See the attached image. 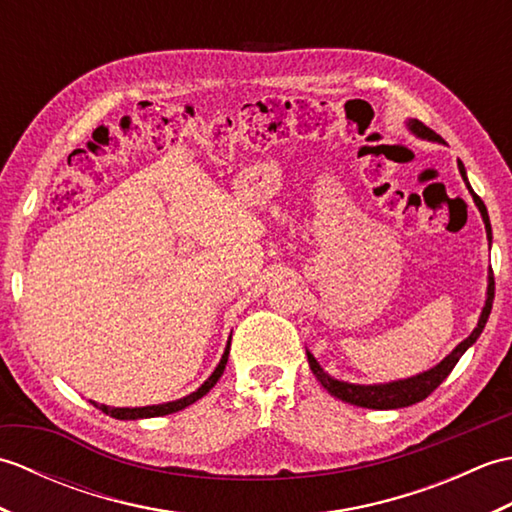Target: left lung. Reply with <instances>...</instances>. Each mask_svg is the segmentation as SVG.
Masks as SVG:
<instances>
[{
  "instance_id": "1",
  "label": "left lung",
  "mask_w": 512,
  "mask_h": 512,
  "mask_svg": "<svg viewBox=\"0 0 512 512\" xmlns=\"http://www.w3.org/2000/svg\"><path fill=\"white\" fill-rule=\"evenodd\" d=\"M409 127L418 136H422V138L442 140L436 132H433V129H429L427 125L420 123V121H411ZM458 167H460V173H462V178L466 182V187H469V191L473 193L469 180H466V171H464L462 162H458ZM473 200H475L477 209H480V213L484 217L486 235H488V239H491L493 233H491V222H488L486 206H484L480 195L473 193ZM493 299H495V277H493V270H491V275H488V299H486V306L482 310V317H480V321H477V328L471 332V336H466V339L458 347H455V350L447 358H444L440 365H436V367L429 369V372H424V374H418V376L407 378V380H398V383H389V385H350V383H341V380L330 378L328 374L323 372L321 365L314 361V356L308 352L310 369L314 372V376H317L319 383L325 389H328L334 398H339L343 402H350V405L365 407V409H400V407L416 405V402L424 400V398L431 394V391H436L440 387L442 380L451 374V369L455 365H458L460 356L477 341V336L482 334L484 325L488 321V314H491Z\"/></svg>"
}]
</instances>
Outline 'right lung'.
Wrapping results in <instances>:
<instances>
[{"instance_id":"1","label":"right lung","mask_w":512,"mask_h":512,"mask_svg":"<svg viewBox=\"0 0 512 512\" xmlns=\"http://www.w3.org/2000/svg\"><path fill=\"white\" fill-rule=\"evenodd\" d=\"M228 350H231V343L226 345V352H224V356H222V361H220V365H217V369L215 372L211 374V378L206 380V383L198 389V391H193L191 396H187V398H180V400H176V402H165V405H154V407H134V409H118V407H105V405H96L94 402V407L96 409H101L103 413H107V416H112V418H118V420H138V418H156V416H167V413H176V411H180V409H184V407H189V405H193L195 400H200L206 391H209L217 380H220V376L224 374V367H226V361H228Z\"/></svg>"}]
</instances>
